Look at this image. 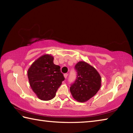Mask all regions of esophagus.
Instances as JSON below:
<instances>
[{
  "mask_svg": "<svg viewBox=\"0 0 133 133\" xmlns=\"http://www.w3.org/2000/svg\"><path fill=\"white\" fill-rule=\"evenodd\" d=\"M67 76H68V74H67V73H65L64 75V77L65 78H67Z\"/></svg>",
  "mask_w": 133,
  "mask_h": 133,
  "instance_id": "obj_1",
  "label": "esophagus"
}]
</instances>
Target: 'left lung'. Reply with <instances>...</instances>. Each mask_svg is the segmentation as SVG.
Here are the masks:
<instances>
[{
  "instance_id": "1",
  "label": "left lung",
  "mask_w": 133,
  "mask_h": 133,
  "mask_svg": "<svg viewBox=\"0 0 133 133\" xmlns=\"http://www.w3.org/2000/svg\"><path fill=\"white\" fill-rule=\"evenodd\" d=\"M75 69L77 73V78L71 85L70 91L77 102H85L100 90L102 78L94 67L84 61L78 62Z\"/></svg>"
}]
</instances>
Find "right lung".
I'll return each mask as SVG.
<instances>
[{
    "label": "right lung",
    "instance_id": "1",
    "mask_svg": "<svg viewBox=\"0 0 133 133\" xmlns=\"http://www.w3.org/2000/svg\"><path fill=\"white\" fill-rule=\"evenodd\" d=\"M51 55L40 56L28 71L29 84L38 98L48 101L55 97L58 87L64 80L60 67L53 63Z\"/></svg>",
    "mask_w": 133,
    "mask_h": 133
}]
</instances>
